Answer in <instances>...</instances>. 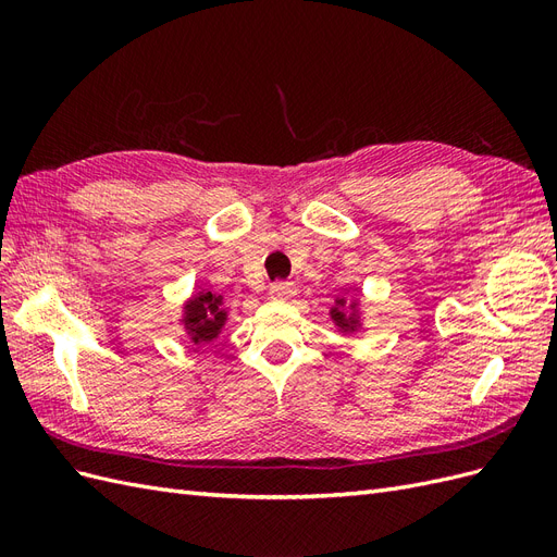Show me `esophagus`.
<instances>
[{
	"instance_id": "obj_1",
	"label": "esophagus",
	"mask_w": 557,
	"mask_h": 557,
	"mask_svg": "<svg viewBox=\"0 0 557 557\" xmlns=\"http://www.w3.org/2000/svg\"><path fill=\"white\" fill-rule=\"evenodd\" d=\"M295 293H297V288H295V283H290V281H276V283H272V288H269V297L278 299V301L295 297Z\"/></svg>"
}]
</instances>
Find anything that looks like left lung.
<instances>
[{"mask_svg": "<svg viewBox=\"0 0 557 557\" xmlns=\"http://www.w3.org/2000/svg\"><path fill=\"white\" fill-rule=\"evenodd\" d=\"M344 305H346V299H336V307L330 311L332 320L342 327V332L358 330V315L356 313H346ZM352 307H356V305H352Z\"/></svg>", "mask_w": 557, "mask_h": 557, "instance_id": "obj_1", "label": "left lung"}]
</instances>
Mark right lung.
Segmentation results:
<instances>
[{"mask_svg":"<svg viewBox=\"0 0 557 557\" xmlns=\"http://www.w3.org/2000/svg\"><path fill=\"white\" fill-rule=\"evenodd\" d=\"M227 320V311L223 309V297L213 293H197L188 305H185L183 325L188 330L195 344H209L221 334Z\"/></svg>","mask_w":557,"mask_h":557,"instance_id":"right-lung-1","label":"right lung"}]
</instances>
